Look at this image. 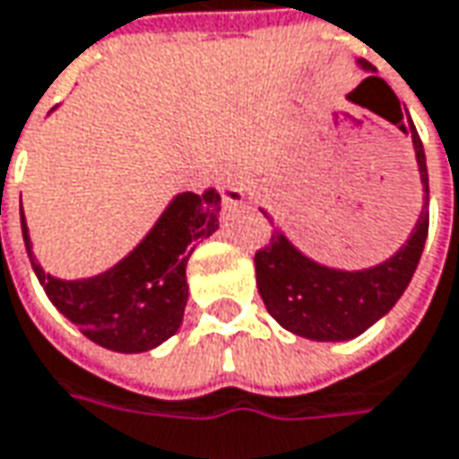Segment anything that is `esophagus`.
<instances>
[{
	"label": "esophagus",
	"mask_w": 459,
	"mask_h": 459,
	"mask_svg": "<svg viewBox=\"0 0 459 459\" xmlns=\"http://www.w3.org/2000/svg\"><path fill=\"white\" fill-rule=\"evenodd\" d=\"M221 199L227 204H242L245 199V181L238 168H224L220 173Z\"/></svg>",
	"instance_id": "obj_1"
}]
</instances>
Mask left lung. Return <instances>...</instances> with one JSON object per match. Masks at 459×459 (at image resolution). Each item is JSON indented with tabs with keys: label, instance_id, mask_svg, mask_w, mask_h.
Masks as SVG:
<instances>
[{
	"label": "left lung",
	"instance_id": "left-lung-1",
	"mask_svg": "<svg viewBox=\"0 0 459 459\" xmlns=\"http://www.w3.org/2000/svg\"><path fill=\"white\" fill-rule=\"evenodd\" d=\"M365 71H373L368 61H360ZM365 81H383L378 76H368ZM385 83V81H383ZM388 86V83H385ZM391 91V89H388ZM396 99V109L388 117L406 134H411L416 151V163L424 184V206L416 221L411 238L398 250L396 255L383 260L376 268L365 271H334L319 265L307 255H301L283 232H273L271 242L255 253V281L260 299L283 329L299 337L316 340V342H340L362 334L373 326L383 314L406 291L414 275L419 257L429 232V176H427V158L424 145L416 133L414 122L403 115L401 101Z\"/></svg>",
	"mask_w": 459,
	"mask_h": 459
}]
</instances>
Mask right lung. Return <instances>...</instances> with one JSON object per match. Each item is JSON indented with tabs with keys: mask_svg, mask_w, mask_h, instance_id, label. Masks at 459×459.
<instances>
[{
	"mask_svg": "<svg viewBox=\"0 0 459 459\" xmlns=\"http://www.w3.org/2000/svg\"><path fill=\"white\" fill-rule=\"evenodd\" d=\"M220 204L214 188L178 194L130 255L112 271L83 281L45 273L30 250L22 212L20 220L32 271L53 307L91 342L115 352H145L173 337L184 322L186 263L196 239L217 232Z\"/></svg>",
	"mask_w": 459,
	"mask_h": 459,
	"instance_id": "add662e5",
	"label": "right lung"
}]
</instances>
